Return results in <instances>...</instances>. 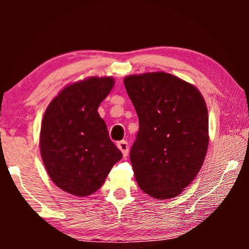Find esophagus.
I'll return each mask as SVG.
<instances>
[{"label":"esophagus","mask_w":249,"mask_h":249,"mask_svg":"<svg viewBox=\"0 0 249 249\" xmlns=\"http://www.w3.org/2000/svg\"><path fill=\"white\" fill-rule=\"evenodd\" d=\"M118 148L120 149V151L122 152V154H124V158L128 155L129 146H128V142H125V141L119 142H118Z\"/></svg>","instance_id":"34e87169"}]
</instances>
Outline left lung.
Here are the masks:
<instances>
[{
	"mask_svg": "<svg viewBox=\"0 0 249 249\" xmlns=\"http://www.w3.org/2000/svg\"><path fill=\"white\" fill-rule=\"evenodd\" d=\"M124 83L139 119L130 149L136 181L154 198L178 196L196 178L205 160V101L194 85L162 71L131 74Z\"/></svg>",
	"mask_w": 249,
	"mask_h": 249,
	"instance_id": "left-lung-1",
	"label": "left lung"
}]
</instances>
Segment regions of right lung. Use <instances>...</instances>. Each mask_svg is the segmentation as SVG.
I'll return each mask as SVG.
<instances>
[{
    "instance_id": "right-lung-1",
    "label": "right lung",
    "mask_w": 249,
    "mask_h": 249,
    "mask_svg": "<svg viewBox=\"0 0 249 249\" xmlns=\"http://www.w3.org/2000/svg\"><path fill=\"white\" fill-rule=\"evenodd\" d=\"M113 86L112 77L68 85L44 113L39 137L43 163L52 181L74 196H89L100 189L122 159L97 112Z\"/></svg>"
}]
</instances>
